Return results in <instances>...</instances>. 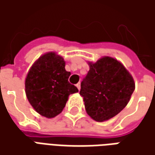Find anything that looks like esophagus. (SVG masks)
<instances>
[{"label": "esophagus", "instance_id": "34e87169", "mask_svg": "<svg viewBox=\"0 0 155 155\" xmlns=\"http://www.w3.org/2000/svg\"><path fill=\"white\" fill-rule=\"evenodd\" d=\"M76 87L78 88V90H79V91L81 90V82H79V83L76 84Z\"/></svg>", "mask_w": 155, "mask_h": 155}]
</instances>
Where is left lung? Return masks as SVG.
Here are the masks:
<instances>
[{"label": "left lung", "mask_w": 155, "mask_h": 155, "mask_svg": "<svg viewBox=\"0 0 155 155\" xmlns=\"http://www.w3.org/2000/svg\"><path fill=\"white\" fill-rule=\"evenodd\" d=\"M89 64L90 71L81 82L80 94L87 114L102 122L126 106L134 91V82L123 64L114 58H101Z\"/></svg>", "instance_id": "1"}]
</instances>
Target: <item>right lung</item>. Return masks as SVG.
Instances as JSON below:
<instances>
[{
	"instance_id": "add662e5",
	"label": "right lung",
	"mask_w": 155,
	"mask_h": 155,
	"mask_svg": "<svg viewBox=\"0 0 155 155\" xmlns=\"http://www.w3.org/2000/svg\"><path fill=\"white\" fill-rule=\"evenodd\" d=\"M64 59L51 52L33 64L25 79V94L35 111L46 118L61 113L69 95L78 92L68 79L71 72L64 69Z\"/></svg>"
}]
</instances>
